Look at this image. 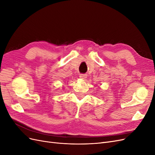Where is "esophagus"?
Here are the masks:
<instances>
[{
	"mask_svg": "<svg viewBox=\"0 0 155 155\" xmlns=\"http://www.w3.org/2000/svg\"><path fill=\"white\" fill-rule=\"evenodd\" d=\"M87 75L85 74H81L80 75H79V78H82V79H85V78H87Z\"/></svg>",
	"mask_w": 155,
	"mask_h": 155,
	"instance_id": "34e87169",
	"label": "esophagus"
}]
</instances>
